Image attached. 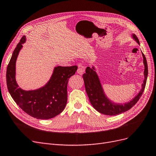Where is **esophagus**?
I'll return each instance as SVG.
<instances>
[{
  "label": "esophagus",
  "instance_id": "obj_1",
  "mask_svg": "<svg viewBox=\"0 0 156 156\" xmlns=\"http://www.w3.org/2000/svg\"><path fill=\"white\" fill-rule=\"evenodd\" d=\"M83 72H84V69L82 68V67H78V70H77V73H78L79 74H80V75H82V74H83Z\"/></svg>",
  "mask_w": 156,
  "mask_h": 156
}]
</instances>
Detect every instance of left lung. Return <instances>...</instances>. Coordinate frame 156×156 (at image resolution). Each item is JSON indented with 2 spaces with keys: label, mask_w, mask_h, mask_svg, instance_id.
Masks as SVG:
<instances>
[{
  "label": "left lung",
  "mask_w": 156,
  "mask_h": 156,
  "mask_svg": "<svg viewBox=\"0 0 156 156\" xmlns=\"http://www.w3.org/2000/svg\"><path fill=\"white\" fill-rule=\"evenodd\" d=\"M133 38L140 45L138 37L135 34L132 35ZM144 58V80L141 85V89L139 93L133 99L125 103H115L112 101L108 98L101 85L98 74L93 66L92 68L87 67L85 73L83 74V78L85 87L86 92L89 97V101L92 106L98 112L107 115H116L124 113L129 109L136 104L141 98L145 88L147 79L148 76V66L147 60L144 54L142 53Z\"/></svg>",
  "instance_id": "8db88e82"
}]
</instances>
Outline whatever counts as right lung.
Listing matches in <instances>:
<instances>
[{"label": "right lung", "instance_id": "right-lung-1", "mask_svg": "<svg viewBox=\"0 0 156 156\" xmlns=\"http://www.w3.org/2000/svg\"><path fill=\"white\" fill-rule=\"evenodd\" d=\"M26 37L17 44L7 67L6 82L8 91L19 107L32 117L49 119L61 113L67 104V87L69 78L75 74L78 67L57 66L47 83L38 89L24 90L16 81V62Z\"/></svg>", "mask_w": 156, "mask_h": 156}]
</instances>
